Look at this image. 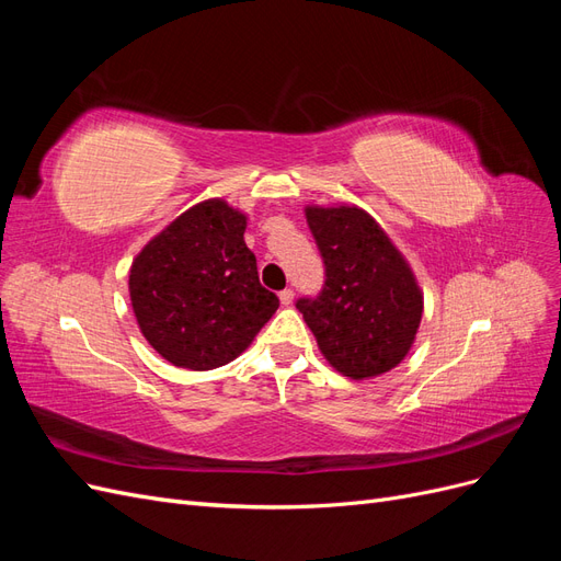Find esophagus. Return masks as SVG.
Masks as SVG:
<instances>
[{
  "mask_svg": "<svg viewBox=\"0 0 561 561\" xmlns=\"http://www.w3.org/2000/svg\"><path fill=\"white\" fill-rule=\"evenodd\" d=\"M278 299H280V304H283V307H290V304H293V299H295V293L290 290V287H287V290H283V293L278 295Z\"/></svg>",
  "mask_w": 561,
  "mask_h": 561,
  "instance_id": "esophagus-1",
  "label": "esophagus"
}]
</instances>
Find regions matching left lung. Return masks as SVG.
<instances>
[{
    "instance_id": "8db88e82",
    "label": "left lung",
    "mask_w": 561,
    "mask_h": 561,
    "mask_svg": "<svg viewBox=\"0 0 561 561\" xmlns=\"http://www.w3.org/2000/svg\"><path fill=\"white\" fill-rule=\"evenodd\" d=\"M307 222L325 264V285L297 309L325 360L363 381L398 367L423 313L412 266L375 217L358 206H307Z\"/></svg>"
}]
</instances>
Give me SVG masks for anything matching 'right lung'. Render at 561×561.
Wrapping results in <instances>:
<instances>
[{
  "label": "right lung",
  "instance_id": "right-lung-1",
  "mask_svg": "<svg viewBox=\"0 0 561 561\" xmlns=\"http://www.w3.org/2000/svg\"><path fill=\"white\" fill-rule=\"evenodd\" d=\"M248 215L225 198L175 217L133 260L128 290L140 332L163 360L206 371L231 363L278 309L245 245Z\"/></svg>",
  "mask_w": 561,
  "mask_h": 561
}]
</instances>
